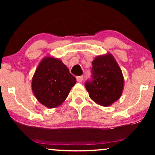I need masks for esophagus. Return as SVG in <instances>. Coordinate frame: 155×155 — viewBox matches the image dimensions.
I'll return each mask as SVG.
<instances>
[{
	"label": "esophagus",
	"mask_w": 155,
	"mask_h": 155,
	"mask_svg": "<svg viewBox=\"0 0 155 155\" xmlns=\"http://www.w3.org/2000/svg\"><path fill=\"white\" fill-rule=\"evenodd\" d=\"M76 80H77V82H81L82 81V80H83V76H78V77L76 78Z\"/></svg>",
	"instance_id": "esophagus-1"
}]
</instances>
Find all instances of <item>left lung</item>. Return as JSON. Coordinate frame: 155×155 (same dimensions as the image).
Segmentation results:
<instances>
[{
  "instance_id": "obj_1",
  "label": "left lung",
  "mask_w": 155,
  "mask_h": 155,
  "mask_svg": "<svg viewBox=\"0 0 155 155\" xmlns=\"http://www.w3.org/2000/svg\"><path fill=\"white\" fill-rule=\"evenodd\" d=\"M92 80L86 82L89 96L95 103L109 107L121 97L124 87L122 71L110 53L97 56L92 61Z\"/></svg>"
}]
</instances>
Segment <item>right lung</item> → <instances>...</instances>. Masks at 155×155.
<instances>
[{"instance_id":"1","label":"right lung","mask_w":155,"mask_h":155,"mask_svg":"<svg viewBox=\"0 0 155 155\" xmlns=\"http://www.w3.org/2000/svg\"><path fill=\"white\" fill-rule=\"evenodd\" d=\"M76 79L60 59L46 56L39 63L31 80L36 99L48 109L59 107L68 96Z\"/></svg>"}]
</instances>
